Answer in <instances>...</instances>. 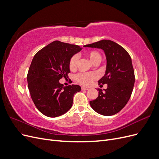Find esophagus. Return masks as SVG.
I'll return each instance as SVG.
<instances>
[{
  "label": "esophagus",
  "instance_id": "34e87169",
  "mask_svg": "<svg viewBox=\"0 0 159 159\" xmlns=\"http://www.w3.org/2000/svg\"><path fill=\"white\" fill-rule=\"evenodd\" d=\"M81 89L84 90V91H86V90H88L89 89L87 88H85V87H81Z\"/></svg>",
  "mask_w": 159,
  "mask_h": 159
}]
</instances>
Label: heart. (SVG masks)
I'll return each mask as SVG.
<instances>
[{
    "instance_id": "1",
    "label": "heart",
    "mask_w": 159,
    "mask_h": 159,
    "mask_svg": "<svg viewBox=\"0 0 159 159\" xmlns=\"http://www.w3.org/2000/svg\"><path fill=\"white\" fill-rule=\"evenodd\" d=\"M86 57H88L91 63L97 65L102 60V56L100 53L96 50H89L85 53ZM78 61V56L73 55L69 60L68 66L70 70H75L77 68V64ZM98 75L95 72H89V73H79L75 76V80L78 82L85 86H88L92 84L93 81L97 80Z\"/></svg>"
}]
</instances>
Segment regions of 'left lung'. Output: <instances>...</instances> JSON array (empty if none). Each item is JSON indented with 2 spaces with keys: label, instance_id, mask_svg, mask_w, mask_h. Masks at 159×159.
Instances as JSON below:
<instances>
[{
  "label": "left lung",
  "instance_id": "obj_1",
  "mask_svg": "<svg viewBox=\"0 0 159 159\" xmlns=\"http://www.w3.org/2000/svg\"><path fill=\"white\" fill-rule=\"evenodd\" d=\"M85 47L102 49L107 59L105 74L98 83L107 84V88L104 92L98 89V97L90 101L89 104L101 115H113L125 106L133 89L135 78L131 56L125 49L111 40H102Z\"/></svg>",
  "mask_w": 159,
  "mask_h": 159
}]
</instances>
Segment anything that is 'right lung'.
<instances>
[{"label":"right lung","mask_w":159,"mask_h":159,"mask_svg":"<svg viewBox=\"0 0 159 159\" xmlns=\"http://www.w3.org/2000/svg\"><path fill=\"white\" fill-rule=\"evenodd\" d=\"M81 49L78 45L54 41L38 51L28 70L27 81L31 98L44 115L56 117L71 107L74 95L81 90L78 85L64 86L59 82L70 73V57Z\"/></svg>","instance_id":"1"}]
</instances>
